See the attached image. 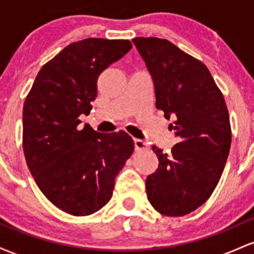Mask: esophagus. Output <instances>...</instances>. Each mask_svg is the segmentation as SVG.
<instances>
[{
	"mask_svg": "<svg viewBox=\"0 0 254 254\" xmlns=\"http://www.w3.org/2000/svg\"><path fill=\"white\" fill-rule=\"evenodd\" d=\"M133 143H135V149L136 150H145V149H148V145L145 144L144 142L142 141V139L135 138V139H133Z\"/></svg>",
	"mask_w": 254,
	"mask_h": 254,
	"instance_id": "34e87169",
	"label": "esophagus"
}]
</instances>
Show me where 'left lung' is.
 Returning <instances> with one entry per match:
<instances>
[{
    "label": "left lung",
    "instance_id": "8db88e82",
    "mask_svg": "<svg viewBox=\"0 0 254 254\" xmlns=\"http://www.w3.org/2000/svg\"><path fill=\"white\" fill-rule=\"evenodd\" d=\"M155 88L156 109L174 119L178 137L171 153L153 145L157 170L147 177V197L165 216H184L211 196L228 157L232 131L221 90L210 71L178 46L160 38H135Z\"/></svg>",
    "mask_w": 254,
    "mask_h": 254
}]
</instances>
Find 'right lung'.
<instances>
[{
	"label": "right lung",
	"instance_id": "add662e5",
	"mask_svg": "<svg viewBox=\"0 0 254 254\" xmlns=\"http://www.w3.org/2000/svg\"><path fill=\"white\" fill-rule=\"evenodd\" d=\"M132 48L129 40L87 38L69 44L38 72L24 104L22 147L28 170L58 209L87 216L109 203L115 178L133 151L123 130L97 132L88 116L99 75Z\"/></svg>",
	"mask_w": 254,
	"mask_h": 254
}]
</instances>
